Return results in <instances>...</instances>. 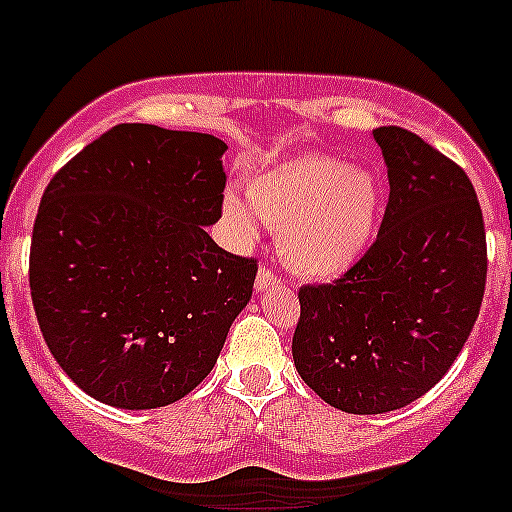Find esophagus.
<instances>
[{"mask_svg": "<svg viewBox=\"0 0 512 512\" xmlns=\"http://www.w3.org/2000/svg\"><path fill=\"white\" fill-rule=\"evenodd\" d=\"M279 284H282V279L277 277V271L269 269V266H261L259 274H256V289H259V292H264V289L279 287Z\"/></svg>", "mask_w": 512, "mask_h": 512, "instance_id": "esophagus-1", "label": "esophagus"}]
</instances>
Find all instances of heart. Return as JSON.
Instances as JSON below:
<instances>
[{
    "label": "heart",
    "instance_id": "1",
    "mask_svg": "<svg viewBox=\"0 0 512 512\" xmlns=\"http://www.w3.org/2000/svg\"><path fill=\"white\" fill-rule=\"evenodd\" d=\"M248 202L279 230V251L292 269L330 279L351 269L374 241L382 187L372 171L307 153L253 176ZM223 217L241 238H256L253 213L235 194H225Z\"/></svg>",
    "mask_w": 512,
    "mask_h": 512
}]
</instances>
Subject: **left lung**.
<instances>
[{"label": "left lung", "mask_w": 512, "mask_h": 512, "mask_svg": "<svg viewBox=\"0 0 512 512\" xmlns=\"http://www.w3.org/2000/svg\"><path fill=\"white\" fill-rule=\"evenodd\" d=\"M390 202L377 241L341 279L300 287L292 356L320 400L400 410L449 372L482 307L485 220L469 176L420 135L374 130Z\"/></svg>", "instance_id": "obj_1"}]
</instances>
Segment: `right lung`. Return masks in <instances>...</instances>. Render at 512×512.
Wrapping results in <instances>:
<instances>
[{"mask_svg":"<svg viewBox=\"0 0 512 512\" xmlns=\"http://www.w3.org/2000/svg\"><path fill=\"white\" fill-rule=\"evenodd\" d=\"M215 135L115 125L45 187L30 295L53 359L94 400L164 408L212 372L256 261L223 251Z\"/></svg>","mask_w":512,"mask_h":512,"instance_id":"obj_1","label":"right lung"}]
</instances>
